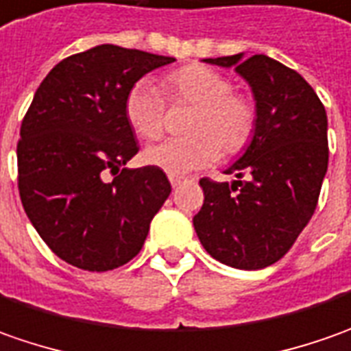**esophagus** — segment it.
<instances>
[{
	"instance_id": "esophagus-1",
	"label": "esophagus",
	"mask_w": 351,
	"mask_h": 351,
	"mask_svg": "<svg viewBox=\"0 0 351 351\" xmlns=\"http://www.w3.org/2000/svg\"><path fill=\"white\" fill-rule=\"evenodd\" d=\"M169 180H171V184H173V188L178 186V184H182V182H184V178H182V176H169Z\"/></svg>"
}]
</instances>
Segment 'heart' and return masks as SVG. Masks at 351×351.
Instances as JSON below:
<instances>
[{"label": "heart", "mask_w": 351, "mask_h": 351, "mask_svg": "<svg viewBox=\"0 0 351 351\" xmlns=\"http://www.w3.org/2000/svg\"><path fill=\"white\" fill-rule=\"evenodd\" d=\"M165 93L175 103L196 106L188 120V138L165 139L143 152V161L171 176H184L212 165L223 153H239L256 128V106L243 93L231 91V81L208 66H184L169 73ZM124 114L132 130L145 139L165 132V99L152 81L141 79L128 91Z\"/></svg>", "instance_id": "heart-1"}]
</instances>
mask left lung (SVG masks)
I'll use <instances>...</instances> for the list:
<instances>
[{
	"label": "left lung",
	"mask_w": 351,
	"mask_h": 351,
	"mask_svg": "<svg viewBox=\"0 0 351 351\" xmlns=\"http://www.w3.org/2000/svg\"><path fill=\"white\" fill-rule=\"evenodd\" d=\"M204 62L235 67L247 81L256 128L245 153L225 169L237 180H199L204 206L194 229L221 264L260 270L284 256L315 213L328 169L326 110L307 81L274 58L235 54Z\"/></svg>",
	"instance_id": "1"
}]
</instances>
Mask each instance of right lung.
Returning <instances> with one entry per match:
<instances>
[{"label":"right lung","instance_id":"right-lung-1","mask_svg":"<svg viewBox=\"0 0 351 351\" xmlns=\"http://www.w3.org/2000/svg\"><path fill=\"white\" fill-rule=\"evenodd\" d=\"M175 58L101 44L44 77L21 124L19 194L31 223L67 264L106 272L138 254L171 182L138 153L124 114L132 85ZM106 172L117 173L108 183Z\"/></svg>","mask_w":351,"mask_h":351}]
</instances>
